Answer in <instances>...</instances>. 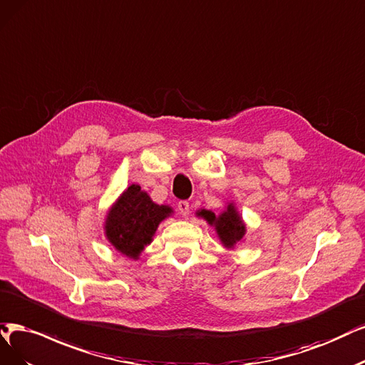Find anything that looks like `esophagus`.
I'll list each match as a JSON object with an SVG mask.
<instances>
[{
	"mask_svg": "<svg viewBox=\"0 0 365 365\" xmlns=\"http://www.w3.org/2000/svg\"><path fill=\"white\" fill-rule=\"evenodd\" d=\"M178 209H179V213L182 215V217H187V215H190V210H191L190 203H187L186 200L179 201V203H178Z\"/></svg>",
	"mask_w": 365,
	"mask_h": 365,
	"instance_id": "obj_1",
	"label": "esophagus"
}]
</instances>
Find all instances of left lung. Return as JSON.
I'll use <instances>...</instances> for the list:
<instances>
[{
	"instance_id": "left-lung-1",
	"label": "left lung",
	"mask_w": 365,
	"mask_h": 365,
	"mask_svg": "<svg viewBox=\"0 0 365 365\" xmlns=\"http://www.w3.org/2000/svg\"><path fill=\"white\" fill-rule=\"evenodd\" d=\"M200 215H203L210 224H215L218 236L227 248H232L245 235V225L240 221L236 209L232 205L218 218L215 217L213 212L209 210H201Z\"/></svg>"
}]
</instances>
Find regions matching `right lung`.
Wrapping results in <instances>:
<instances>
[{"mask_svg": "<svg viewBox=\"0 0 365 365\" xmlns=\"http://www.w3.org/2000/svg\"><path fill=\"white\" fill-rule=\"evenodd\" d=\"M170 213L168 206L155 205L138 185H132L108 213L106 237L120 252L137 257Z\"/></svg>", "mask_w": 365, "mask_h": 365, "instance_id": "1", "label": "right lung"}]
</instances>
